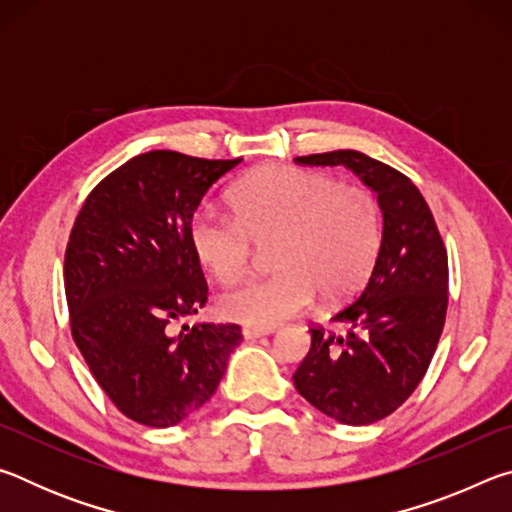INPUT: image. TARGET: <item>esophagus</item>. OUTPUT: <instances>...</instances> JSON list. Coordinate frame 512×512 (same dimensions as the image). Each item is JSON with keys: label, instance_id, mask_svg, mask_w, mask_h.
<instances>
[{"label": "esophagus", "instance_id": "34e87169", "mask_svg": "<svg viewBox=\"0 0 512 512\" xmlns=\"http://www.w3.org/2000/svg\"><path fill=\"white\" fill-rule=\"evenodd\" d=\"M244 339L253 341V339H259V336H266V334H273V327H244Z\"/></svg>", "mask_w": 512, "mask_h": 512}]
</instances>
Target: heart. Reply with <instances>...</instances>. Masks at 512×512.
<instances>
[{
	"instance_id": "obj_1",
	"label": "heart",
	"mask_w": 512,
	"mask_h": 512,
	"mask_svg": "<svg viewBox=\"0 0 512 512\" xmlns=\"http://www.w3.org/2000/svg\"><path fill=\"white\" fill-rule=\"evenodd\" d=\"M232 216L201 210L189 244L214 280L237 284L253 271L257 248H271L275 275L225 293L223 318L253 327L284 323L314 302L357 293L381 246V210L368 189L320 171L264 167L230 189Z\"/></svg>"
}]
</instances>
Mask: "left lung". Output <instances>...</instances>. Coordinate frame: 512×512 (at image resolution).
<instances>
[{"instance_id": "1", "label": "left lung", "mask_w": 512, "mask_h": 512, "mask_svg": "<svg viewBox=\"0 0 512 512\" xmlns=\"http://www.w3.org/2000/svg\"><path fill=\"white\" fill-rule=\"evenodd\" d=\"M345 167L377 194L384 232L366 287L336 311L345 336L311 325V348L293 375L296 391L343 424H372L409 400L427 372L447 314V248L427 201L409 178L359 151L296 158Z\"/></svg>"}]
</instances>
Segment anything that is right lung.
Masks as SVG:
<instances>
[{
    "label": "right lung",
    "mask_w": 512,
    "mask_h": 512,
    "mask_svg": "<svg viewBox=\"0 0 512 512\" xmlns=\"http://www.w3.org/2000/svg\"><path fill=\"white\" fill-rule=\"evenodd\" d=\"M241 162L176 151L135 155L85 198L65 250L76 348L112 404L144 427H173L214 395L237 348L235 323L171 325L207 302L189 223Z\"/></svg>",
    "instance_id": "1"
}]
</instances>
